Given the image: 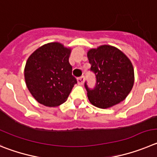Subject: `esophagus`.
Here are the masks:
<instances>
[{
    "label": "esophagus",
    "mask_w": 157,
    "mask_h": 157,
    "mask_svg": "<svg viewBox=\"0 0 157 157\" xmlns=\"http://www.w3.org/2000/svg\"><path fill=\"white\" fill-rule=\"evenodd\" d=\"M84 76H82V77H79V78L77 79V83H78V84H80V85H82V84H84Z\"/></svg>",
    "instance_id": "34e87169"
}]
</instances>
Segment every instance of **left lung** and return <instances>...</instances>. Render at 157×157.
<instances>
[{
  "mask_svg": "<svg viewBox=\"0 0 157 157\" xmlns=\"http://www.w3.org/2000/svg\"><path fill=\"white\" fill-rule=\"evenodd\" d=\"M90 70L94 73L96 84L84 87L90 102L101 109L109 108L124 101L134 84L133 66L130 59L118 48L101 45L87 52Z\"/></svg>",
  "mask_w": 157,
  "mask_h": 157,
  "instance_id": "8db88e82",
  "label": "left lung"
}]
</instances>
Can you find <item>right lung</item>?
<instances>
[{
  "label": "right lung",
  "mask_w": 157,
  "mask_h": 157,
  "mask_svg": "<svg viewBox=\"0 0 157 157\" xmlns=\"http://www.w3.org/2000/svg\"><path fill=\"white\" fill-rule=\"evenodd\" d=\"M70 48L58 42L36 49L27 59L24 76L29 92L39 103L54 107L66 101L77 79L69 63Z\"/></svg>",
  "instance_id": "add662e5"
}]
</instances>
